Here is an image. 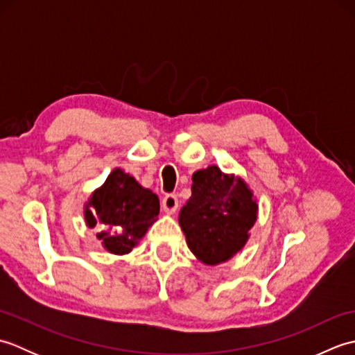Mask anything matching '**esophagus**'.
Returning a JSON list of instances; mask_svg holds the SVG:
<instances>
[{
  "mask_svg": "<svg viewBox=\"0 0 355 355\" xmlns=\"http://www.w3.org/2000/svg\"><path fill=\"white\" fill-rule=\"evenodd\" d=\"M162 207L166 214H175L177 209H178V198L177 195H166L162 201Z\"/></svg>",
  "mask_w": 355,
  "mask_h": 355,
  "instance_id": "34e87169",
  "label": "esophagus"
}]
</instances>
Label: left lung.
Wrapping results in <instances>:
<instances>
[{"label": "left lung", "instance_id": "obj_1", "mask_svg": "<svg viewBox=\"0 0 355 355\" xmlns=\"http://www.w3.org/2000/svg\"><path fill=\"white\" fill-rule=\"evenodd\" d=\"M256 218L258 202L250 187L212 164L192 175V197L180 210L178 223L197 259L216 266L243 250Z\"/></svg>", "mask_w": 355, "mask_h": 355}]
</instances>
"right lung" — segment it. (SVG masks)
I'll list each match as a JSON object with an SVG mask.
<instances>
[{
    "label": "right lung",
    "mask_w": 355,
    "mask_h": 355,
    "mask_svg": "<svg viewBox=\"0 0 355 355\" xmlns=\"http://www.w3.org/2000/svg\"><path fill=\"white\" fill-rule=\"evenodd\" d=\"M158 212L157 195L123 169L116 168L88 198L84 216L89 229H97L96 236L105 250L126 254L157 221Z\"/></svg>",
    "instance_id": "1"
}]
</instances>
